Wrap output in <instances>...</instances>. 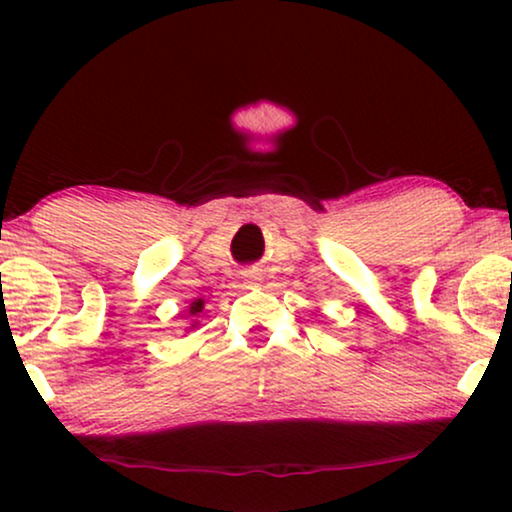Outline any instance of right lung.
I'll list each match as a JSON object with an SVG mask.
<instances>
[{
  "instance_id": "obj_1",
  "label": "right lung",
  "mask_w": 512,
  "mask_h": 512,
  "mask_svg": "<svg viewBox=\"0 0 512 512\" xmlns=\"http://www.w3.org/2000/svg\"><path fill=\"white\" fill-rule=\"evenodd\" d=\"M202 307H205V300H193L191 303V307H188V314H191V317H195V314L198 312H202Z\"/></svg>"
}]
</instances>
